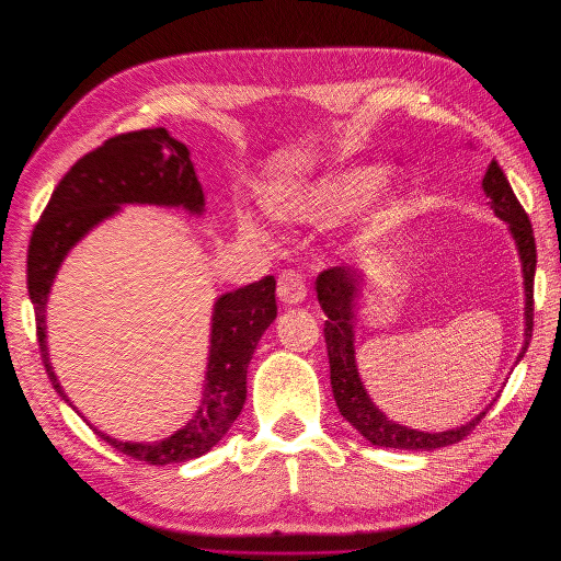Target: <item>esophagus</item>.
I'll list each match as a JSON object with an SVG mask.
<instances>
[{"instance_id": "esophagus-1", "label": "esophagus", "mask_w": 561, "mask_h": 561, "mask_svg": "<svg viewBox=\"0 0 561 561\" xmlns=\"http://www.w3.org/2000/svg\"><path fill=\"white\" fill-rule=\"evenodd\" d=\"M278 297L285 299L287 305H295L301 297H305V285H301V276L295 271H285L278 278Z\"/></svg>"}]
</instances>
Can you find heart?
Masks as SVG:
<instances>
[{
  "mask_svg": "<svg viewBox=\"0 0 561 561\" xmlns=\"http://www.w3.org/2000/svg\"><path fill=\"white\" fill-rule=\"evenodd\" d=\"M370 188H375V174H370L368 179H363L360 184H358V191H354V195H360V198H368L370 195ZM391 215V211L387 209H382V211H373V215L366 219L368 221V226H363V236L360 238H370L373 233H380V231H385V221H387V217ZM240 236H243L245 240H250V243H268V238L256 229L254 224H250V221H243L240 224Z\"/></svg>",
  "mask_w": 561,
  "mask_h": 561,
  "instance_id": "b5f03b06",
  "label": "heart"
}]
</instances>
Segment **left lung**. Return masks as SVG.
<instances>
[{"label": "left lung", "mask_w": 561, "mask_h": 561, "mask_svg": "<svg viewBox=\"0 0 561 561\" xmlns=\"http://www.w3.org/2000/svg\"><path fill=\"white\" fill-rule=\"evenodd\" d=\"M483 193L491 198V207L495 211V217H501L503 221L510 224V231L514 243H517L519 250V260H522V274H524V293H526V307H524V318H526V330H524V346L517 360L528 350V340H531L534 332V276H536V238L531 229V219L519 205L517 195H514L512 186L507 184V176L503 170L497 168V162L491 160L486 174H483L481 181ZM559 264H561V248H559ZM316 293H318V305L323 307L328 321H325V344H328V358H330V385H332V397H335V403L340 408V413L344 415L346 422L368 438L373 446H385V448H444L456 442H462V438L472 432L481 417L489 413V408L483 413H479L472 422H467L462 427L448 430V432H417V430H408L403 425H397L385 417V413L377 411L373 405L366 387H363L358 368H356V356H354V325H352V301L356 295V287L346 274L344 266H330L321 271L316 278ZM559 311H561V299H559ZM501 397V393H497ZM495 397V399H497ZM493 399V401H495Z\"/></svg>", "instance_id": "1"}]
</instances>
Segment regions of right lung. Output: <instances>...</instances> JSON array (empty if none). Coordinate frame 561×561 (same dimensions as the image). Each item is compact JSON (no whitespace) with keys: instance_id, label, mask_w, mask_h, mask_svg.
<instances>
[{"instance_id":"1","label":"right lung","mask_w":561,"mask_h":561,"mask_svg":"<svg viewBox=\"0 0 561 561\" xmlns=\"http://www.w3.org/2000/svg\"><path fill=\"white\" fill-rule=\"evenodd\" d=\"M119 205H162L203 211L205 195L191 153L168 129H141L113 136L87 153L60 179L27 245V293L35 305L37 344L44 370L58 393L60 385L47 354L44 309L60 262L99 221ZM276 278L238 287L215 301L203 405L184 430L158 444H127L101 434L103 442L148 465L201 458L243 411L248 363L256 342L276 318Z\"/></svg>"}]
</instances>
